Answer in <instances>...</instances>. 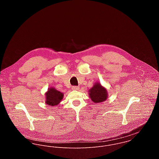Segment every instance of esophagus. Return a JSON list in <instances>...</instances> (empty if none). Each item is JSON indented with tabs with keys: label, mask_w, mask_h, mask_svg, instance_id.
Here are the masks:
<instances>
[{
	"label": "esophagus",
	"mask_w": 159,
	"mask_h": 159,
	"mask_svg": "<svg viewBox=\"0 0 159 159\" xmlns=\"http://www.w3.org/2000/svg\"><path fill=\"white\" fill-rule=\"evenodd\" d=\"M71 88H72V90H73V91H77L79 89V87H78V86H72Z\"/></svg>",
	"instance_id": "34e87169"
}]
</instances>
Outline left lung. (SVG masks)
I'll list each match as a JSON object with an SVG mask.
<instances>
[{"label": "left lung", "instance_id": "1", "mask_svg": "<svg viewBox=\"0 0 159 159\" xmlns=\"http://www.w3.org/2000/svg\"><path fill=\"white\" fill-rule=\"evenodd\" d=\"M88 91L89 98L95 103L105 102L108 98V93L107 89L98 82H96Z\"/></svg>", "mask_w": 159, "mask_h": 159}]
</instances>
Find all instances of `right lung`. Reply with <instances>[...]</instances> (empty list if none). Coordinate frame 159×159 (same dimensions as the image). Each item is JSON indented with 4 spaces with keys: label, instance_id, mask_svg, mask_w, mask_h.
Segmentation results:
<instances>
[{
    "label": "right lung",
    "instance_id": "obj_1",
    "mask_svg": "<svg viewBox=\"0 0 159 159\" xmlns=\"http://www.w3.org/2000/svg\"><path fill=\"white\" fill-rule=\"evenodd\" d=\"M45 103L49 106H56L60 103L63 99L64 93L57 91L54 87L49 88L45 93Z\"/></svg>",
    "mask_w": 159,
    "mask_h": 159
}]
</instances>
